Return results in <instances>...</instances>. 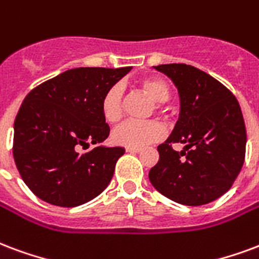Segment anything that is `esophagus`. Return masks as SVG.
Returning a JSON list of instances; mask_svg holds the SVG:
<instances>
[{
	"mask_svg": "<svg viewBox=\"0 0 259 259\" xmlns=\"http://www.w3.org/2000/svg\"><path fill=\"white\" fill-rule=\"evenodd\" d=\"M140 151H141L140 148H126V152H130V154H137Z\"/></svg>",
	"mask_w": 259,
	"mask_h": 259,
	"instance_id": "34e87169",
	"label": "esophagus"
}]
</instances>
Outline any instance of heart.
Returning <instances> with one entry per match:
<instances>
[{
  "mask_svg": "<svg viewBox=\"0 0 259 259\" xmlns=\"http://www.w3.org/2000/svg\"><path fill=\"white\" fill-rule=\"evenodd\" d=\"M140 91L144 92L155 103H164L170 97V88L160 78H145L139 82ZM156 112L164 115L160 104H156ZM101 114L105 122L114 124L119 122L123 114V95L119 86H111L101 99ZM164 136V127L156 120L148 122H124L112 132V143L126 148H141L155 143Z\"/></svg>",
  "mask_w": 259,
  "mask_h": 259,
  "instance_id": "heart-1",
  "label": "heart"
}]
</instances>
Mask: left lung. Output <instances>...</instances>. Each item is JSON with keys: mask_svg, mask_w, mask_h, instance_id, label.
Here are the masks:
<instances>
[{"mask_svg": "<svg viewBox=\"0 0 259 259\" xmlns=\"http://www.w3.org/2000/svg\"><path fill=\"white\" fill-rule=\"evenodd\" d=\"M177 86L180 116L149 170L155 189L173 202L202 206L215 200L240 173L246 156V126L232 92L196 67L173 63L155 67ZM176 142L186 144L181 153Z\"/></svg>", "mask_w": 259, "mask_h": 259, "instance_id": "8db88e82", "label": "left lung"}]
</instances>
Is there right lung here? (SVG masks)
Wrapping results in <instances>:
<instances>
[{
  "label": "right lung",
  "mask_w": 259,
  "mask_h": 259,
  "mask_svg": "<svg viewBox=\"0 0 259 259\" xmlns=\"http://www.w3.org/2000/svg\"><path fill=\"white\" fill-rule=\"evenodd\" d=\"M132 67H79L34 88L15 119L13 158L31 192L60 207L100 195L114 176L122 147H95L110 135L101 99Z\"/></svg>",
  "instance_id": "right-lung-1"
}]
</instances>
